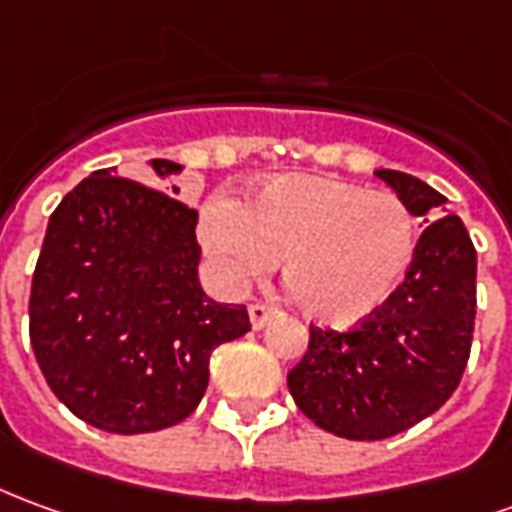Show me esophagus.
I'll list each match as a JSON object with an SVG mask.
<instances>
[{"label":"esophagus","mask_w":512,"mask_h":512,"mask_svg":"<svg viewBox=\"0 0 512 512\" xmlns=\"http://www.w3.org/2000/svg\"><path fill=\"white\" fill-rule=\"evenodd\" d=\"M274 316H277V310H274V307L260 305V302L249 305V321H252V327H255V330H263Z\"/></svg>","instance_id":"esophagus-1"}]
</instances>
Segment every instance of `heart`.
Here are the masks:
<instances>
[{"instance_id": "b5f03b06", "label": "heart", "mask_w": 512, "mask_h": 512, "mask_svg": "<svg viewBox=\"0 0 512 512\" xmlns=\"http://www.w3.org/2000/svg\"><path fill=\"white\" fill-rule=\"evenodd\" d=\"M199 238L221 280H257L282 260L307 316L349 324L388 302L416 252L413 210L393 194L318 177L266 182L241 205L213 196Z\"/></svg>"}]
</instances>
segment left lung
Segmentation results:
<instances>
[{
    "instance_id": "1",
    "label": "left lung",
    "mask_w": 512,
    "mask_h": 512,
    "mask_svg": "<svg viewBox=\"0 0 512 512\" xmlns=\"http://www.w3.org/2000/svg\"><path fill=\"white\" fill-rule=\"evenodd\" d=\"M413 216L446 210L427 182L374 171ZM477 316V249L455 213L421 232L405 282L352 330L310 324L305 357L288 371L293 402L321 430L382 441L432 416L466 371Z\"/></svg>"
}]
</instances>
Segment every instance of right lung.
Segmentation results:
<instances>
[{"label":"right lung","instance_id":"add662e5","mask_svg":"<svg viewBox=\"0 0 512 512\" xmlns=\"http://www.w3.org/2000/svg\"><path fill=\"white\" fill-rule=\"evenodd\" d=\"M152 169L169 177L180 166ZM196 219L180 199L107 169L49 216L30 343L52 393L91 427L135 435L180 424L205 396L213 349L252 330L246 305L202 291Z\"/></svg>","mask_w":512,"mask_h":512}]
</instances>
